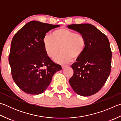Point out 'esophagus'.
<instances>
[{"instance_id": "esophagus-1", "label": "esophagus", "mask_w": 121, "mask_h": 121, "mask_svg": "<svg viewBox=\"0 0 121 121\" xmlns=\"http://www.w3.org/2000/svg\"><path fill=\"white\" fill-rule=\"evenodd\" d=\"M68 67V65H62V69H65V68H66Z\"/></svg>"}]
</instances>
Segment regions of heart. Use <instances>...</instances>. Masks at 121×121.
I'll use <instances>...</instances> for the list:
<instances>
[{
    "mask_svg": "<svg viewBox=\"0 0 121 121\" xmlns=\"http://www.w3.org/2000/svg\"><path fill=\"white\" fill-rule=\"evenodd\" d=\"M44 49L47 56L56 59L59 63H67L72 59H77L82 56L86 45V41L82 34L76 33L73 30L65 28L54 30L51 35H45L43 39Z\"/></svg>",
    "mask_w": 121,
    "mask_h": 121,
    "instance_id": "obj_1",
    "label": "heart"
}]
</instances>
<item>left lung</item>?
I'll return each instance as SVG.
<instances>
[{
  "instance_id": "1",
  "label": "left lung",
  "mask_w": 121,
  "mask_h": 121,
  "mask_svg": "<svg viewBox=\"0 0 121 121\" xmlns=\"http://www.w3.org/2000/svg\"><path fill=\"white\" fill-rule=\"evenodd\" d=\"M82 34L86 41L83 53L71 65L73 74L70 85L78 95L89 96L99 91L110 74L112 51L108 38L90 24L68 25Z\"/></svg>"
}]
</instances>
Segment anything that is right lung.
I'll use <instances>...</instances> for the list:
<instances>
[{
    "instance_id": "right-lung-1",
    "label": "right lung",
    "mask_w": 121,
    "mask_h": 121,
    "mask_svg": "<svg viewBox=\"0 0 121 121\" xmlns=\"http://www.w3.org/2000/svg\"><path fill=\"white\" fill-rule=\"evenodd\" d=\"M59 25L33 21L17 32L11 42L9 63L13 80L25 93H43L56 72L62 69L52 61L44 49L45 34Z\"/></svg>"
}]
</instances>
